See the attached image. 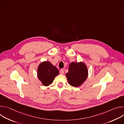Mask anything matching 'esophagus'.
Masks as SVG:
<instances>
[{
  "label": "esophagus",
  "mask_w": 124,
  "mask_h": 124,
  "mask_svg": "<svg viewBox=\"0 0 124 124\" xmlns=\"http://www.w3.org/2000/svg\"><path fill=\"white\" fill-rule=\"evenodd\" d=\"M59 73H60V74L61 75H63V74H64V72L63 70H62V69L60 70Z\"/></svg>",
  "instance_id": "obj_1"
}]
</instances>
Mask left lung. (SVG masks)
<instances>
[{
  "label": "left lung",
  "instance_id": "left-lung-1",
  "mask_svg": "<svg viewBox=\"0 0 124 124\" xmlns=\"http://www.w3.org/2000/svg\"><path fill=\"white\" fill-rule=\"evenodd\" d=\"M66 75L70 85L78 87L87 78L88 70L84 63L72 62L70 64L68 72Z\"/></svg>",
  "mask_w": 124,
  "mask_h": 124
}]
</instances>
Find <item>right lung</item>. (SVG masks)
<instances>
[{
	"mask_svg": "<svg viewBox=\"0 0 124 124\" xmlns=\"http://www.w3.org/2000/svg\"><path fill=\"white\" fill-rule=\"evenodd\" d=\"M38 76L42 84L46 86L51 84L55 77L59 74V70L49 62H43L38 68Z\"/></svg>",
	"mask_w": 124,
	"mask_h": 124,
	"instance_id": "add662e5",
	"label": "right lung"
}]
</instances>
